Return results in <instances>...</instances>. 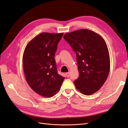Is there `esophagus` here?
I'll use <instances>...</instances> for the list:
<instances>
[{"label": "esophagus", "mask_w": 128, "mask_h": 128, "mask_svg": "<svg viewBox=\"0 0 128 128\" xmlns=\"http://www.w3.org/2000/svg\"><path fill=\"white\" fill-rule=\"evenodd\" d=\"M66 77H68V78L69 77V76H70V73H68H68H66Z\"/></svg>", "instance_id": "obj_1"}]
</instances>
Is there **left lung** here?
<instances>
[{
	"label": "left lung",
	"mask_w": 128,
	"mask_h": 128,
	"mask_svg": "<svg viewBox=\"0 0 128 128\" xmlns=\"http://www.w3.org/2000/svg\"><path fill=\"white\" fill-rule=\"evenodd\" d=\"M76 55L78 78L75 87L84 95L96 93L104 84L110 68V60L106 42L96 32L81 29L64 35Z\"/></svg>",
	"instance_id": "left-lung-1"
}]
</instances>
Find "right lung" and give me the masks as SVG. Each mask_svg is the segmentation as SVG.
<instances>
[{
  "mask_svg": "<svg viewBox=\"0 0 128 128\" xmlns=\"http://www.w3.org/2000/svg\"><path fill=\"white\" fill-rule=\"evenodd\" d=\"M63 34L42 32L28 42L24 52L23 68L26 81L33 91L42 96H54L65 78L58 74L54 58Z\"/></svg>",
  "mask_w": 128,
  "mask_h": 128,
  "instance_id": "add662e5",
  "label": "right lung"
}]
</instances>
